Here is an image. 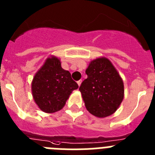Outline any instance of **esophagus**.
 I'll return each mask as SVG.
<instances>
[{"label":"esophagus","instance_id":"1","mask_svg":"<svg viewBox=\"0 0 155 155\" xmlns=\"http://www.w3.org/2000/svg\"><path fill=\"white\" fill-rule=\"evenodd\" d=\"M81 82H82L81 80H79V81H77V83H78V86L81 85Z\"/></svg>","mask_w":155,"mask_h":155}]
</instances>
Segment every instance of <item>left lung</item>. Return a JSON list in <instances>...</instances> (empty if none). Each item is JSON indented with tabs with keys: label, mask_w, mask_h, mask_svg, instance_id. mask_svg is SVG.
I'll return each mask as SVG.
<instances>
[{
	"label": "left lung",
	"mask_w": 155,
	"mask_h": 155,
	"mask_svg": "<svg viewBox=\"0 0 155 155\" xmlns=\"http://www.w3.org/2000/svg\"><path fill=\"white\" fill-rule=\"evenodd\" d=\"M87 78L81 84L85 107L91 114L104 118L114 113L124 96V82L106 58L91 61L85 71Z\"/></svg>",
	"instance_id": "1"
}]
</instances>
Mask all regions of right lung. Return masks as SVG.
I'll use <instances>...</instances> for the list:
<instances>
[{
    "label": "right lung",
    "mask_w": 155,
    "mask_h": 155,
    "mask_svg": "<svg viewBox=\"0 0 155 155\" xmlns=\"http://www.w3.org/2000/svg\"><path fill=\"white\" fill-rule=\"evenodd\" d=\"M78 88V84L71 78V73L61 68V61L55 57L46 60L31 83L35 103L47 113L61 110L71 92Z\"/></svg>",
    "instance_id": "right-lung-1"
}]
</instances>
